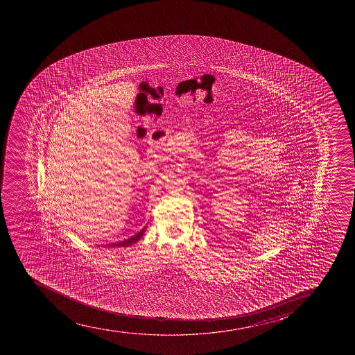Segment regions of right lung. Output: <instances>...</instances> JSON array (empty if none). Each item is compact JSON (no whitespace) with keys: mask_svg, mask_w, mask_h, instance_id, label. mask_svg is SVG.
<instances>
[{"mask_svg":"<svg viewBox=\"0 0 355 355\" xmlns=\"http://www.w3.org/2000/svg\"><path fill=\"white\" fill-rule=\"evenodd\" d=\"M144 229H142L140 232H137V235L133 236V237H130V239H125V241H121V242L119 243H114V244H109V246H116V248H118V246H130L132 244H134V243L137 242L139 239L142 237V235H144Z\"/></svg>","mask_w":355,"mask_h":355,"instance_id":"right-lung-1","label":"right lung"}]
</instances>
